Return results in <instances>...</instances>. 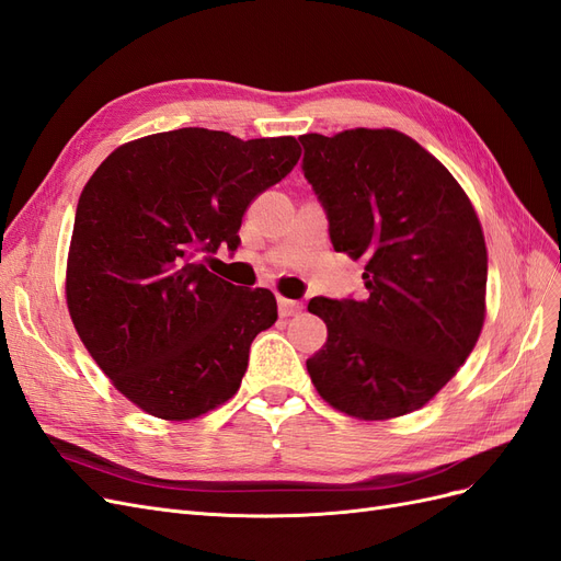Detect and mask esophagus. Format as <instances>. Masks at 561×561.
Segmentation results:
<instances>
[{
	"label": "esophagus",
	"instance_id": "1",
	"mask_svg": "<svg viewBox=\"0 0 561 561\" xmlns=\"http://www.w3.org/2000/svg\"><path fill=\"white\" fill-rule=\"evenodd\" d=\"M301 301H295V299H285V297H278V311L283 318H290V316H297L301 313Z\"/></svg>",
	"mask_w": 561,
	"mask_h": 561
}]
</instances>
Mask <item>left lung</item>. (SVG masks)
Here are the masks:
<instances>
[{"instance_id": "obj_1", "label": "left lung", "mask_w": 561, "mask_h": 561, "mask_svg": "<svg viewBox=\"0 0 561 561\" xmlns=\"http://www.w3.org/2000/svg\"><path fill=\"white\" fill-rule=\"evenodd\" d=\"M304 175L336 252L365 260L369 297H313L328 342L307 360L318 396L363 421L421 410L478 344L486 243L463 186L393 128L301 135Z\"/></svg>"}]
</instances>
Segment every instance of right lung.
Returning <instances> with one entry per match:
<instances>
[{"mask_svg": "<svg viewBox=\"0 0 561 561\" xmlns=\"http://www.w3.org/2000/svg\"><path fill=\"white\" fill-rule=\"evenodd\" d=\"M301 157L293 135L241 140L180 128L116 147L83 186L65 297L79 339L142 412L190 421L236 396L274 293L243 290L198 260L236 250L250 203Z\"/></svg>", "mask_w": 561, "mask_h": 561, "instance_id": "right-lung-1", "label": "right lung"}]
</instances>
